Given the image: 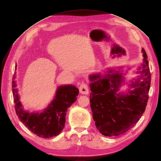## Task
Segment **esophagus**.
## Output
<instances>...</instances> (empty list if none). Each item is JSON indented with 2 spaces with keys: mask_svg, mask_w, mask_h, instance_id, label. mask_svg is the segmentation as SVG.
I'll use <instances>...</instances> for the list:
<instances>
[{
  "mask_svg": "<svg viewBox=\"0 0 161 161\" xmlns=\"http://www.w3.org/2000/svg\"><path fill=\"white\" fill-rule=\"evenodd\" d=\"M79 91L81 94H89V86L86 83H82L79 86Z\"/></svg>",
  "mask_w": 161,
  "mask_h": 161,
  "instance_id": "esophagus-1",
  "label": "esophagus"
}]
</instances>
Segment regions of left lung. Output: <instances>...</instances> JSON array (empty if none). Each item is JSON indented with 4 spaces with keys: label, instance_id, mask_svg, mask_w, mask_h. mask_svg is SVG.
<instances>
[{
    "label": "left lung",
    "instance_id": "8db88e82",
    "mask_svg": "<svg viewBox=\"0 0 161 161\" xmlns=\"http://www.w3.org/2000/svg\"><path fill=\"white\" fill-rule=\"evenodd\" d=\"M142 52L143 62L136 72L140 75L130 81L127 92H119L120 86L125 82L123 71L108 68L103 75L100 73L89 75L92 118L102 135L111 137L125 133L138 122L145 111L151 75L147 53L144 49Z\"/></svg>",
    "mask_w": 161,
    "mask_h": 161
}]
</instances>
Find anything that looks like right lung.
<instances>
[{
  "label": "right lung",
  "mask_w": 161,
  "mask_h": 161,
  "mask_svg": "<svg viewBox=\"0 0 161 161\" xmlns=\"http://www.w3.org/2000/svg\"><path fill=\"white\" fill-rule=\"evenodd\" d=\"M17 68V65L15 66ZM14 72L13 81V94L14 108L19 119L32 133L43 138H50L60 134L64 128L66 112L76 102L79 89L74 85H60L57 88L51 103L42 112H30L24 109L18 94Z\"/></svg>",
  "instance_id": "1"
}]
</instances>
